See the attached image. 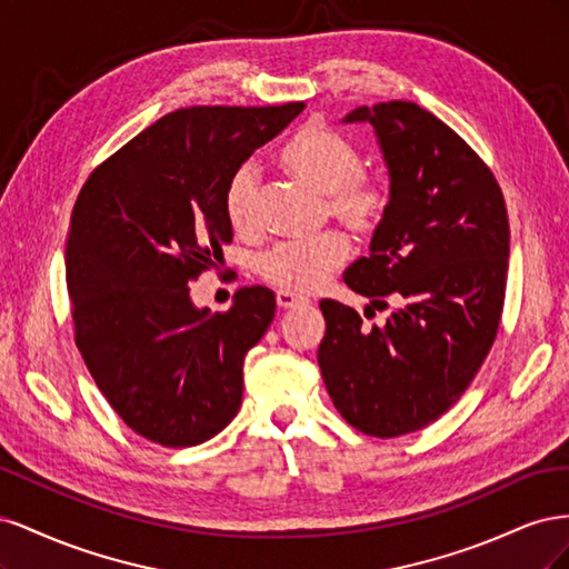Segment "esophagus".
<instances>
[{
  "label": "esophagus",
  "instance_id": "obj_1",
  "mask_svg": "<svg viewBox=\"0 0 569 569\" xmlns=\"http://www.w3.org/2000/svg\"><path fill=\"white\" fill-rule=\"evenodd\" d=\"M308 303L306 297H299V295H291V291H278V306L280 308H297V306H303Z\"/></svg>",
  "mask_w": 569,
  "mask_h": 569
}]
</instances>
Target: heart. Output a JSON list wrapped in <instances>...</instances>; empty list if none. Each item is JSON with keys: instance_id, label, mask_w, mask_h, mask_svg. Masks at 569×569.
<instances>
[{"instance_id": "heart-1", "label": "heart", "mask_w": 569, "mask_h": 569, "mask_svg": "<svg viewBox=\"0 0 569 569\" xmlns=\"http://www.w3.org/2000/svg\"><path fill=\"white\" fill-rule=\"evenodd\" d=\"M280 163L291 176L306 182L327 201V213L356 234H370L380 226L389 194L387 187L366 176L360 151L339 132L320 123L301 126L280 149ZM261 203V173L247 161L232 170L222 194V206L237 232L258 228ZM349 239L341 232H325L301 242H280L268 249L258 272L263 280L291 295H311L347 261Z\"/></svg>"}]
</instances>
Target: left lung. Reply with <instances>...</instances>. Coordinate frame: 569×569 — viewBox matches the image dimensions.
Listing matches in <instances>:
<instances>
[{
    "label": "left lung",
    "instance_id": "1",
    "mask_svg": "<svg viewBox=\"0 0 569 569\" xmlns=\"http://www.w3.org/2000/svg\"><path fill=\"white\" fill-rule=\"evenodd\" d=\"M389 168V206L370 256L343 272L356 295L401 308L366 327L320 301L318 366L341 418L370 437H401L441 418L485 363L503 313L510 226L489 166L412 101L358 107ZM370 308V306H368Z\"/></svg>",
    "mask_w": 569,
    "mask_h": 569
}]
</instances>
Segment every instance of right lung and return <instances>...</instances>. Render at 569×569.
Wrapping results in <instances>:
<instances>
[{
	"mask_svg": "<svg viewBox=\"0 0 569 569\" xmlns=\"http://www.w3.org/2000/svg\"><path fill=\"white\" fill-rule=\"evenodd\" d=\"M303 107L178 109L80 189L66 242L78 351L120 420L153 443L209 441L242 406L244 356L274 318V295L242 287L230 311L211 313L189 282L232 242V170Z\"/></svg>",
	"mask_w": 569,
	"mask_h": 569,
	"instance_id": "right-lung-1",
	"label": "right lung"
}]
</instances>
